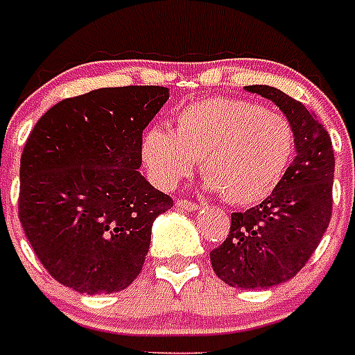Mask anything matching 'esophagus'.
<instances>
[{"mask_svg": "<svg viewBox=\"0 0 355 355\" xmlns=\"http://www.w3.org/2000/svg\"><path fill=\"white\" fill-rule=\"evenodd\" d=\"M177 207L182 208V210H189V212H191V210H197V208H199V205L193 201H188V199H178Z\"/></svg>", "mask_w": 355, "mask_h": 355, "instance_id": "esophagus-1", "label": "esophagus"}]
</instances>
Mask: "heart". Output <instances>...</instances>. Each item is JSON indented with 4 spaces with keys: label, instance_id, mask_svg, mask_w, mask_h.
I'll return each mask as SVG.
<instances>
[{
    "label": "heart",
    "instance_id": "b5f03b06",
    "mask_svg": "<svg viewBox=\"0 0 355 355\" xmlns=\"http://www.w3.org/2000/svg\"><path fill=\"white\" fill-rule=\"evenodd\" d=\"M294 132L283 115L240 98H207L182 107L175 128H150L141 153L154 182L177 186L201 159L202 177L231 205L272 196L294 154Z\"/></svg>",
    "mask_w": 355,
    "mask_h": 355
}]
</instances>
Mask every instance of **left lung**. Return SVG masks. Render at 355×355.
Returning <instances> with one entry per match:
<instances>
[{"instance_id":"obj_1","label":"left lung","mask_w":355,"mask_h":355,"mask_svg":"<svg viewBox=\"0 0 355 355\" xmlns=\"http://www.w3.org/2000/svg\"><path fill=\"white\" fill-rule=\"evenodd\" d=\"M272 100L294 132L296 158L261 205L231 214L225 242L210 251L216 275L236 288H268L302 270L328 229L334 208L335 156L324 124L283 91L248 85Z\"/></svg>"}]
</instances>
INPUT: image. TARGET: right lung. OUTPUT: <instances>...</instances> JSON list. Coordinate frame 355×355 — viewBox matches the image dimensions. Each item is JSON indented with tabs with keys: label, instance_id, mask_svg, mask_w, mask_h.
Segmentation results:
<instances>
[{
	"label": "right lung",
	"instance_id": "add662e5",
	"mask_svg": "<svg viewBox=\"0 0 355 355\" xmlns=\"http://www.w3.org/2000/svg\"><path fill=\"white\" fill-rule=\"evenodd\" d=\"M167 98L158 85L96 89L58 102L31 130L18 218L61 285L112 294L141 274L153 221L173 207L137 171L143 130Z\"/></svg>",
	"mask_w": 355,
	"mask_h": 355
}]
</instances>
